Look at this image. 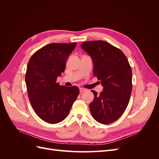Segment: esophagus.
I'll use <instances>...</instances> for the list:
<instances>
[{"mask_svg":"<svg viewBox=\"0 0 159 159\" xmlns=\"http://www.w3.org/2000/svg\"><path fill=\"white\" fill-rule=\"evenodd\" d=\"M85 91V89L84 88H80V93H83Z\"/></svg>","mask_w":159,"mask_h":159,"instance_id":"34e87169","label":"esophagus"}]
</instances>
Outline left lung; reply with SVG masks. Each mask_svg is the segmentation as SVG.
Wrapping results in <instances>:
<instances>
[{"mask_svg":"<svg viewBox=\"0 0 159 159\" xmlns=\"http://www.w3.org/2000/svg\"><path fill=\"white\" fill-rule=\"evenodd\" d=\"M81 48L91 56L93 74L103 91H91L94 100L89 104L93 117L100 123L117 120L125 111L132 91V70L127 57L117 48L103 40L84 42Z\"/></svg>","mask_w":159,"mask_h":159,"instance_id":"obj_1","label":"left lung"}]
</instances>
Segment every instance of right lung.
I'll return each instance as SVG.
<instances>
[{"label": "right lung", "instance_id": "add662e5", "mask_svg": "<svg viewBox=\"0 0 159 159\" xmlns=\"http://www.w3.org/2000/svg\"><path fill=\"white\" fill-rule=\"evenodd\" d=\"M75 46L76 42L48 44L36 51L28 63L25 81L28 98L38 116L48 123L65 119L79 95L77 86L56 83Z\"/></svg>", "mask_w": 159, "mask_h": 159}]
</instances>
